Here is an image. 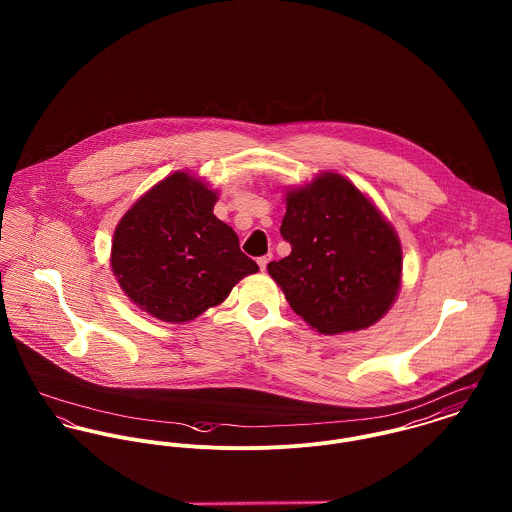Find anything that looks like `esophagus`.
I'll list each match as a JSON object with an SVG mask.
<instances>
[{
	"label": "esophagus",
	"instance_id": "1",
	"mask_svg": "<svg viewBox=\"0 0 512 512\" xmlns=\"http://www.w3.org/2000/svg\"><path fill=\"white\" fill-rule=\"evenodd\" d=\"M270 260H272V254L260 256V258H258V266H260V270H266V266L270 264Z\"/></svg>",
	"mask_w": 512,
	"mask_h": 512
}]
</instances>
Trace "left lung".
Returning <instances> with one entry per match:
<instances>
[{"label": "left lung", "mask_w": 512, "mask_h": 512, "mask_svg": "<svg viewBox=\"0 0 512 512\" xmlns=\"http://www.w3.org/2000/svg\"><path fill=\"white\" fill-rule=\"evenodd\" d=\"M280 232L292 252L268 272L319 333L359 331L388 311L400 288V240L351 181L325 173L290 191Z\"/></svg>", "instance_id": "1"}]
</instances>
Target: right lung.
Returning a JSON list of instances; mask_svg holds the SVG:
<instances>
[{"label":"right lung","instance_id":"right-lung-1","mask_svg":"<svg viewBox=\"0 0 512 512\" xmlns=\"http://www.w3.org/2000/svg\"><path fill=\"white\" fill-rule=\"evenodd\" d=\"M215 203L205 183L177 171L120 220L112 270L126 295L153 317L191 321L258 272L236 232L213 215Z\"/></svg>","mask_w":512,"mask_h":512}]
</instances>
